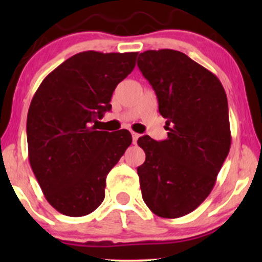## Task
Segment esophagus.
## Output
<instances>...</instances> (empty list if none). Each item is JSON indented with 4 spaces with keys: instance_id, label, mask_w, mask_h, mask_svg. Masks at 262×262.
I'll use <instances>...</instances> for the list:
<instances>
[{
    "instance_id": "1",
    "label": "esophagus",
    "mask_w": 262,
    "mask_h": 262,
    "mask_svg": "<svg viewBox=\"0 0 262 262\" xmlns=\"http://www.w3.org/2000/svg\"><path fill=\"white\" fill-rule=\"evenodd\" d=\"M132 138H133V143L135 144V143H137L138 138H139V134H137V133H134V132H132Z\"/></svg>"
}]
</instances>
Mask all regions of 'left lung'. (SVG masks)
Wrapping results in <instances>:
<instances>
[{
  "label": "left lung",
  "instance_id": "8db88e82",
  "mask_svg": "<svg viewBox=\"0 0 262 262\" xmlns=\"http://www.w3.org/2000/svg\"><path fill=\"white\" fill-rule=\"evenodd\" d=\"M166 118L167 139L144 135L138 145L143 200L161 218H180L208 197L229 154L227 95L214 74L177 50H146L138 59Z\"/></svg>",
  "mask_w": 262,
  "mask_h": 262
}]
</instances>
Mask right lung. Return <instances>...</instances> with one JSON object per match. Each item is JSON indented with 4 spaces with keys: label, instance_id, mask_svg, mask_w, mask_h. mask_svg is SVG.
Returning <instances> with one entry per match:
<instances>
[{
    "label": "right lung",
    "instance_id": "right-lung-1",
    "mask_svg": "<svg viewBox=\"0 0 262 262\" xmlns=\"http://www.w3.org/2000/svg\"><path fill=\"white\" fill-rule=\"evenodd\" d=\"M138 53L89 50L48 75L27 117L28 156L45 198L58 212L83 217L104 200L106 177L132 144L127 129L97 130L117 85L135 68Z\"/></svg>",
    "mask_w": 262,
    "mask_h": 262
}]
</instances>
